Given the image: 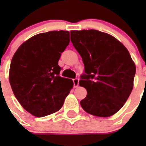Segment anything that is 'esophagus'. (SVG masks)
I'll use <instances>...</instances> for the list:
<instances>
[{
  "mask_svg": "<svg viewBox=\"0 0 146 146\" xmlns=\"http://www.w3.org/2000/svg\"><path fill=\"white\" fill-rule=\"evenodd\" d=\"M73 82H74V87L77 88L79 86V79L78 78H75L73 80Z\"/></svg>",
  "mask_w": 146,
  "mask_h": 146,
  "instance_id": "esophagus-1",
  "label": "esophagus"
}]
</instances>
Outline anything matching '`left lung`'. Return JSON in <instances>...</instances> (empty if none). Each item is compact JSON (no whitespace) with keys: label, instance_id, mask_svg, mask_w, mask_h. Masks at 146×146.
<instances>
[{"label":"left lung","instance_id":"obj_1","mask_svg":"<svg viewBox=\"0 0 146 146\" xmlns=\"http://www.w3.org/2000/svg\"><path fill=\"white\" fill-rule=\"evenodd\" d=\"M71 41L82 57L86 74L80 86L87 91L80 101L86 113L110 117L124 105L134 86L136 66L117 38L97 30L72 31Z\"/></svg>","mask_w":146,"mask_h":146}]
</instances>
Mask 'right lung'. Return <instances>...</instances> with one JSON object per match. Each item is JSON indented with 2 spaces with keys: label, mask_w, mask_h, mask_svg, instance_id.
I'll use <instances>...</instances> for the list:
<instances>
[{
  "label": "right lung",
  "mask_w": 146,
  "mask_h": 146,
  "mask_svg": "<svg viewBox=\"0 0 146 146\" xmlns=\"http://www.w3.org/2000/svg\"><path fill=\"white\" fill-rule=\"evenodd\" d=\"M69 42L67 31L38 33L23 42L11 59L9 78L12 91L33 116L58 111L73 88L72 80L59 75V58Z\"/></svg>",
  "instance_id": "right-lung-1"
}]
</instances>
